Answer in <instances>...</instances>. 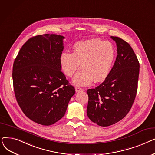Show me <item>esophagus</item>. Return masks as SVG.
<instances>
[{
  "instance_id": "1",
  "label": "esophagus",
  "mask_w": 155,
  "mask_h": 155,
  "mask_svg": "<svg viewBox=\"0 0 155 155\" xmlns=\"http://www.w3.org/2000/svg\"><path fill=\"white\" fill-rule=\"evenodd\" d=\"M83 90H84V89H83L82 88H81V87H75V91H76L77 92H80V91H82Z\"/></svg>"
}]
</instances>
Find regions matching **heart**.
I'll use <instances>...</instances> for the list:
<instances>
[{"instance_id":"1","label":"heart","mask_w":155,"mask_h":155,"mask_svg":"<svg viewBox=\"0 0 155 155\" xmlns=\"http://www.w3.org/2000/svg\"><path fill=\"white\" fill-rule=\"evenodd\" d=\"M116 57L115 48L108 41L91 39L76 43L73 52L63 51L60 64L64 74L71 77L81 63V68L73 80L78 86L90 85L93 80L100 82L106 78L112 70Z\"/></svg>"}]
</instances>
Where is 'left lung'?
<instances>
[{"instance_id": "1", "label": "left lung", "mask_w": 155, "mask_h": 155, "mask_svg": "<svg viewBox=\"0 0 155 155\" xmlns=\"http://www.w3.org/2000/svg\"><path fill=\"white\" fill-rule=\"evenodd\" d=\"M117 47V56L108 77L95 88L88 89V118L105 127L123 119L131 109L137 91L140 63L130 45L111 36Z\"/></svg>"}]
</instances>
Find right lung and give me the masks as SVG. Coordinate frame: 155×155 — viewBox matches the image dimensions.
<instances>
[{"instance_id":"right-lung-1","label":"right lung","mask_w":155,"mask_h":155,"mask_svg":"<svg viewBox=\"0 0 155 155\" xmlns=\"http://www.w3.org/2000/svg\"><path fill=\"white\" fill-rule=\"evenodd\" d=\"M62 36L45 34L29 38L13 64L16 101L31 120L50 126L61 119L75 89L61 71Z\"/></svg>"}]
</instances>
